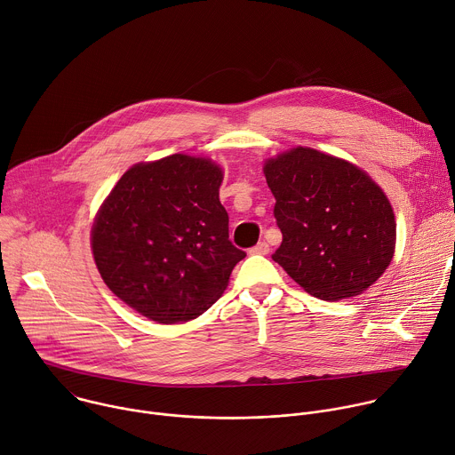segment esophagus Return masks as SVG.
<instances>
[{
  "label": "esophagus",
  "instance_id": "esophagus-1",
  "mask_svg": "<svg viewBox=\"0 0 455 455\" xmlns=\"http://www.w3.org/2000/svg\"><path fill=\"white\" fill-rule=\"evenodd\" d=\"M268 252V243L267 242H258L252 249L251 254H267Z\"/></svg>",
  "mask_w": 455,
  "mask_h": 455
}]
</instances>
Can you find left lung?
<instances>
[{
	"mask_svg": "<svg viewBox=\"0 0 455 455\" xmlns=\"http://www.w3.org/2000/svg\"><path fill=\"white\" fill-rule=\"evenodd\" d=\"M283 235L272 254L310 296H358L389 267L396 222L389 199L358 166L298 147L263 166Z\"/></svg>",
	"mask_w": 455,
	"mask_h": 455,
	"instance_id": "1",
	"label": "left lung"
}]
</instances>
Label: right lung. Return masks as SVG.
Listing matches in <instances>:
<instances>
[{"label": "right lung", "instance_id": "right-lung-1", "mask_svg": "<svg viewBox=\"0 0 455 455\" xmlns=\"http://www.w3.org/2000/svg\"><path fill=\"white\" fill-rule=\"evenodd\" d=\"M222 168L172 154L129 168L97 213L91 247L106 285L161 324L190 321L226 291L245 252L229 240Z\"/></svg>", "mask_w": 455, "mask_h": 455}]
</instances>
